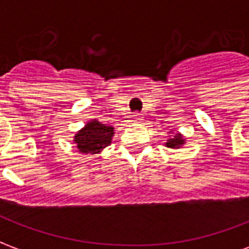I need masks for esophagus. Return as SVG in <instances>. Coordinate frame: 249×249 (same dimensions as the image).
Wrapping results in <instances>:
<instances>
[{
    "label": "esophagus",
    "instance_id": "34e87169",
    "mask_svg": "<svg viewBox=\"0 0 249 249\" xmlns=\"http://www.w3.org/2000/svg\"><path fill=\"white\" fill-rule=\"evenodd\" d=\"M133 120H135V121H139V120H141V113L136 112V113L133 114Z\"/></svg>",
    "mask_w": 249,
    "mask_h": 249
}]
</instances>
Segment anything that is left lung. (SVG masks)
<instances>
[{"label": "left lung", "mask_w": 249, "mask_h": 249, "mask_svg": "<svg viewBox=\"0 0 249 249\" xmlns=\"http://www.w3.org/2000/svg\"><path fill=\"white\" fill-rule=\"evenodd\" d=\"M183 144H184L183 139H181L180 136H175L173 139H171V140H168L167 146H169V148H176V146L183 145Z\"/></svg>", "instance_id": "obj_1"}]
</instances>
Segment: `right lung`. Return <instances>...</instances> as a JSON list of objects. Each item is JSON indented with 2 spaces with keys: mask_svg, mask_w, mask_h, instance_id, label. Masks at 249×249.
I'll return each mask as SVG.
<instances>
[{
  "mask_svg": "<svg viewBox=\"0 0 249 249\" xmlns=\"http://www.w3.org/2000/svg\"><path fill=\"white\" fill-rule=\"evenodd\" d=\"M113 136V128L98 121H90L74 136V142L82 153H98L108 146Z\"/></svg>",
  "mask_w": 249,
  "mask_h": 249,
  "instance_id": "1",
  "label": "right lung"
}]
</instances>
